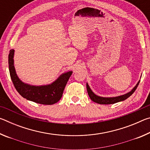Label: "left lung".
<instances>
[{
  "mask_svg": "<svg viewBox=\"0 0 150 150\" xmlns=\"http://www.w3.org/2000/svg\"><path fill=\"white\" fill-rule=\"evenodd\" d=\"M139 81H138L136 85L132 88V90L130 91V92L125 94V95L116 96V97H102V96H97L91 91V88L88 85V83H87V89L88 96H89L90 98L93 101V102L98 104H100V105H110V104L116 103L118 102H120V101L124 100H126V98H128L129 96H130L134 93V91H136L137 87H138Z\"/></svg>",
  "mask_w": 150,
  "mask_h": 150,
  "instance_id": "left-lung-1",
  "label": "left lung"
}]
</instances>
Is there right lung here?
Instances as JSON below:
<instances>
[{
	"mask_svg": "<svg viewBox=\"0 0 150 150\" xmlns=\"http://www.w3.org/2000/svg\"><path fill=\"white\" fill-rule=\"evenodd\" d=\"M14 50H11L8 55L10 75L14 87L22 97L42 105H54L63 95V91L72 71L63 73L52 84L34 86L24 83L17 76L14 65Z\"/></svg>",
	"mask_w": 150,
	"mask_h": 150,
	"instance_id": "1",
	"label": "right lung"
}]
</instances>
